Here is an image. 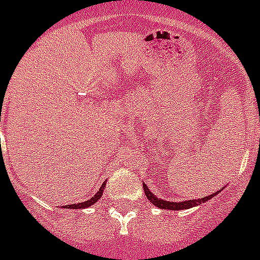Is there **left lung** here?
<instances>
[{
    "instance_id": "1",
    "label": "left lung",
    "mask_w": 260,
    "mask_h": 260,
    "mask_svg": "<svg viewBox=\"0 0 260 260\" xmlns=\"http://www.w3.org/2000/svg\"><path fill=\"white\" fill-rule=\"evenodd\" d=\"M143 187H144V192L147 199L151 202L153 206L159 207L161 210H170V211H181V210H188V208H192V207L200 206L202 203H206L207 200H210L212 196H215L218 192H220L221 189H219L218 192H215L210 196H203L202 199H193V200H185V202H168V200H163L157 198L156 195H153V192L149 191L148 185L143 183Z\"/></svg>"
}]
</instances>
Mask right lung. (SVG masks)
<instances>
[{"label": "right lung", "mask_w": 260, "mask_h": 260, "mask_svg": "<svg viewBox=\"0 0 260 260\" xmlns=\"http://www.w3.org/2000/svg\"><path fill=\"white\" fill-rule=\"evenodd\" d=\"M104 187H105V181L104 184L101 185L100 189L96 192V195L92 198V199L86 200V202H82V203H77V204H71V206H68V208H73V210H81V208H86V207L92 206V204H94L97 202V200L100 199L101 196H103V192H104Z\"/></svg>", "instance_id": "obj_1"}]
</instances>
